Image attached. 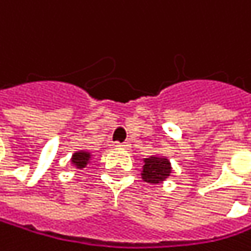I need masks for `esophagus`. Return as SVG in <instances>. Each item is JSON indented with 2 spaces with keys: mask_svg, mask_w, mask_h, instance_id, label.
Segmentation results:
<instances>
[{
  "mask_svg": "<svg viewBox=\"0 0 251 251\" xmlns=\"http://www.w3.org/2000/svg\"><path fill=\"white\" fill-rule=\"evenodd\" d=\"M116 147L123 149V150H129L131 149V144L129 143H116Z\"/></svg>",
  "mask_w": 251,
  "mask_h": 251,
  "instance_id": "34e87169",
  "label": "esophagus"
}]
</instances>
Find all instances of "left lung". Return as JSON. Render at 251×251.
I'll list each match as a JSON object with an SVG mask.
<instances>
[{
	"label": "left lung",
	"instance_id": "1",
	"mask_svg": "<svg viewBox=\"0 0 251 251\" xmlns=\"http://www.w3.org/2000/svg\"><path fill=\"white\" fill-rule=\"evenodd\" d=\"M172 163L165 156H151L143 160L141 179L151 185L163 184L172 175Z\"/></svg>",
	"mask_w": 251,
	"mask_h": 251
}]
</instances>
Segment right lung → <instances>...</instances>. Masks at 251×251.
Returning <instances> with one entry per match:
<instances>
[{
	"instance_id": "right-lung-1",
	"label": "right lung",
	"mask_w": 251,
	"mask_h": 251,
	"mask_svg": "<svg viewBox=\"0 0 251 251\" xmlns=\"http://www.w3.org/2000/svg\"><path fill=\"white\" fill-rule=\"evenodd\" d=\"M92 157L94 156L91 151H85V150L75 151L70 157V166H73L76 169H85L92 162Z\"/></svg>"
}]
</instances>
